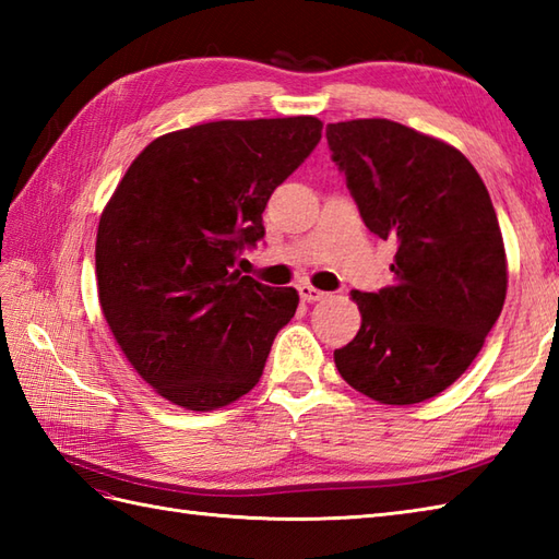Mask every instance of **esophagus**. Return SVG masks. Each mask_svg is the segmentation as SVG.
<instances>
[{
	"label": "esophagus",
	"mask_w": 559,
	"mask_h": 559,
	"mask_svg": "<svg viewBox=\"0 0 559 559\" xmlns=\"http://www.w3.org/2000/svg\"><path fill=\"white\" fill-rule=\"evenodd\" d=\"M298 293H300V298L305 300V302H317V300H322L324 298V290H319V288H314V286H310V283H302V286H298Z\"/></svg>",
	"instance_id": "obj_1"
}]
</instances>
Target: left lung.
<instances>
[{"label":"left lung","instance_id":"left-lung-1","mask_svg":"<svg viewBox=\"0 0 559 559\" xmlns=\"http://www.w3.org/2000/svg\"><path fill=\"white\" fill-rule=\"evenodd\" d=\"M326 141L367 228L396 242L394 283L353 293L362 326L336 367L379 403L427 401L476 360L507 298L490 194L461 151L399 122L326 124Z\"/></svg>","mask_w":559,"mask_h":559}]
</instances>
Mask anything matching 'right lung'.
<instances>
[{
  "label": "right lung",
  "instance_id": "add662e5",
  "mask_svg": "<svg viewBox=\"0 0 559 559\" xmlns=\"http://www.w3.org/2000/svg\"><path fill=\"white\" fill-rule=\"evenodd\" d=\"M322 139L317 117L221 120L158 136L129 165L96 240L98 298L163 399L216 411L252 389L300 295L235 269L273 189Z\"/></svg>",
  "mask_w": 559,
  "mask_h": 559
}]
</instances>
